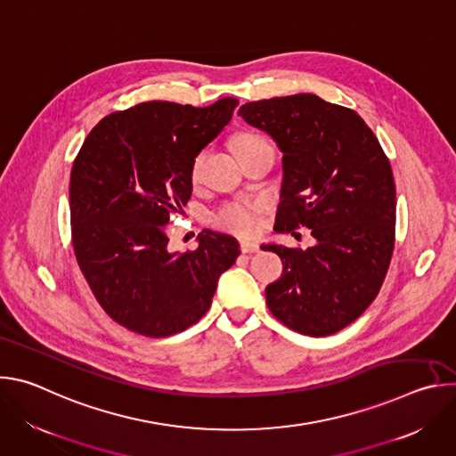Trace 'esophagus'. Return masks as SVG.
I'll return each mask as SVG.
<instances>
[{
	"mask_svg": "<svg viewBox=\"0 0 456 456\" xmlns=\"http://www.w3.org/2000/svg\"><path fill=\"white\" fill-rule=\"evenodd\" d=\"M240 248L243 254H252V252H257L259 250V245L256 241H248V240H243L240 241Z\"/></svg>",
	"mask_w": 456,
	"mask_h": 456,
	"instance_id": "34e87169",
	"label": "esophagus"
}]
</instances>
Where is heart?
Here are the masks:
<instances>
[{
  "instance_id": "1",
  "label": "heart",
  "mask_w": 456,
  "mask_h": 456,
  "mask_svg": "<svg viewBox=\"0 0 456 456\" xmlns=\"http://www.w3.org/2000/svg\"><path fill=\"white\" fill-rule=\"evenodd\" d=\"M262 146H269L267 141L264 137L248 134V132L238 134L232 139V150L238 157ZM202 166H204V153H199L191 164L189 176L192 183L200 182ZM264 211H265V202L262 199H236L220 206L211 215V222L220 231L231 232L236 236H252L259 229V220H262Z\"/></svg>"
}]
</instances>
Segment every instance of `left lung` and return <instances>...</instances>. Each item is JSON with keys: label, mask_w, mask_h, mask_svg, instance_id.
I'll return each mask as SVG.
<instances>
[{"label": "left lung", "mask_w": 456, "mask_h": 456, "mask_svg": "<svg viewBox=\"0 0 456 456\" xmlns=\"http://www.w3.org/2000/svg\"><path fill=\"white\" fill-rule=\"evenodd\" d=\"M283 151L274 229L308 227L315 245H265L283 274L265 289L273 315L289 329L332 336L377 297L395 245V182L368 124L350 108L312 94L247 102L238 110Z\"/></svg>", "instance_id": "left-lung-1"}]
</instances>
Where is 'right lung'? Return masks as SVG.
<instances>
[{
    "instance_id": "1",
    "label": "right lung",
    "mask_w": 456,
    "mask_h": 456,
    "mask_svg": "<svg viewBox=\"0 0 456 456\" xmlns=\"http://www.w3.org/2000/svg\"><path fill=\"white\" fill-rule=\"evenodd\" d=\"M238 99L194 108L141 102L106 115L70 173L77 265L102 310L146 338L178 334L209 310L218 278L240 256L236 238L202 231L200 245L167 250L169 215L191 199V164L229 124Z\"/></svg>"
}]
</instances>
